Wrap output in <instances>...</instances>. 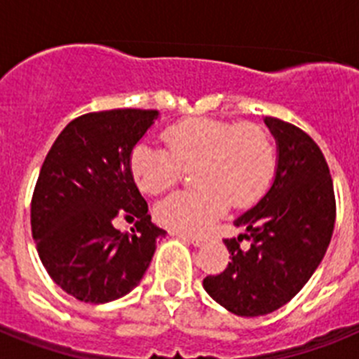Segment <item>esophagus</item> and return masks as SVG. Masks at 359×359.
Wrapping results in <instances>:
<instances>
[{
	"label": "esophagus",
	"instance_id": "34e87169",
	"mask_svg": "<svg viewBox=\"0 0 359 359\" xmlns=\"http://www.w3.org/2000/svg\"><path fill=\"white\" fill-rule=\"evenodd\" d=\"M183 239H185L187 243L194 244V246H203V244H205V241H207V237L205 236H183Z\"/></svg>",
	"mask_w": 359,
	"mask_h": 359
}]
</instances>
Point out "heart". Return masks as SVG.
Listing matches in <instances>:
<instances>
[{
  "mask_svg": "<svg viewBox=\"0 0 359 359\" xmlns=\"http://www.w3.org/2000/svg\"><path fill=\"white\" fill-rule=\"evenodd\" d=\"M161 138L165 147L136 144L129 167L138 189L151 196L176 185L182 169L196 167L198 189L170 196L154 210L158 223L177 233L207 230L228 203L248 207L273 182L277 151L261 126L199 116L174 123Z\"/></svg>",
  "mask_w": 359,
  "mask_h": 359,
  "instance_id": "1",
  "label": "heart"
}]
</instances>
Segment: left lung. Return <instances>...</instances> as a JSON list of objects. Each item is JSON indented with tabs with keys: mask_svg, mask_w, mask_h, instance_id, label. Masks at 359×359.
Wrapping results in <instances>:
<instances>
[{
	"mask_svg": "<svg viewBox=\"0 0 359 359\" xmlns=\"http://www.w3.org/2000/svg\"><path fill=\"white\" fill-rule=\"evenodd\" d=\"M264 122L278 144L275 182L236 219L244 233L224 239L231 253L224 271L203 280L215 302L239 316L268 315L290 302L322 262L336 221L331 174L315 140L280 118Z\"/></svg>",
	"mask_w": 359,
	"mask_h": 359,
	"instance_id": "left-lung-1",
	"label": "left lung"
}]
</instances>
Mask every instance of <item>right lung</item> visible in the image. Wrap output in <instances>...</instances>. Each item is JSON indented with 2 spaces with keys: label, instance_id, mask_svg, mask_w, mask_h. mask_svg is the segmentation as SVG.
<instances>
[{
  "label": "right lung",
  "instance_id": "add662e5",
  "mask_svg": "<svg viewBox=\"0 0 359 359\" xmlns=\"http://www.w3.org/2000/svg\"><path fill=\"white\" fill-rule=\"evenodd\" d=\"M158 115L86 113L62 129L44 158L32 196V237L53 282L82 302H111L138 286L167 233L151 221L129 167L133 147ZM116 215L136 217L137 230L116 231Z\"/></svg>",
  "mask_w": 359,
  "mask_h": 359
}]
</instances>
